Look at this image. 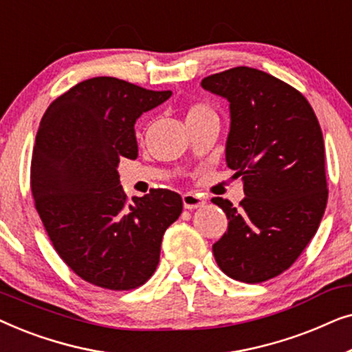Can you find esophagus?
<instances>
[{
	"mask_svg": "<svg viewBox=\"0 0 352 352\" xmlns=\"http://www.w3.org/2000/svg\"><path fill=\"white\" fill-rule=\"evenodd\" d=\"M182 204H184V208L187 210H195V208H200V206L205 205V200L201 199L200 195L197 194H184L182 195Z\"/></svg>",
	"mask_w": 352,
	"mask_h": 352,
	"instance_id": "esophagus-1",
	"label": "esophagus"
}]
</instances>
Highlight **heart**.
<instances>
[{
    "instance_id": "heart-1",
    "label": "heart",
    "mask_w": 352,
    "mask_h": 352,
    "mask_svg": "<svg viewBox=\"0 0 352 352\" xmlns=\"http://www.w3.org/2000/svg\"><path fill=\"white\" fill-rule=\"evenodd\" d=\"M205 117H216L214 109L211 107L210 104L199 100V102H192L189 107H187V112H186L187 122H190V120L205 118Z\"/></svg>"
}]
</instances>
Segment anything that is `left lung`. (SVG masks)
Returning a JSON list of instances; mask_svg holds the SVG:
<instances>
[{
	"mask_svg": "<svg viewBox=\"0 0 352 352\" xmlns=\"http://www.w3.org/2000/svg\"><path fill=\"white\" fill-rule=\"evenodd\" d=\"M230 104L226 162L242 176L239 206L211 199L228 216L213 245L221 271L261 283L287 271L314 237L329 189L325 147L311 104L285 81L252 67H234L201 80Z\"/></svg>",
	"mask_w": 352,
	"mask_h": 352,
	"instance_id": "1",
	"label": "left lung"
}]
</instances>
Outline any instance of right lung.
<instances>
[{"instance_id":"right-lung-1","label":"right lung","mask_w":352,"mask_h":352,"mask_svg":"<svg viewBox=\"0 0 352 352\" xmlns=\"http://www.w3.org/2000/svg\"><path fill=\"white\" fill-rule=\"evenodd\" d=\"M170 96L96 76L52 100L41 118L30 166L35 208L62 261L96 287L144 285L182 211L181 195L168 189L128 200L117 171L120 158L138 157L136 120Z\"/></svg>"}]
</instances>
